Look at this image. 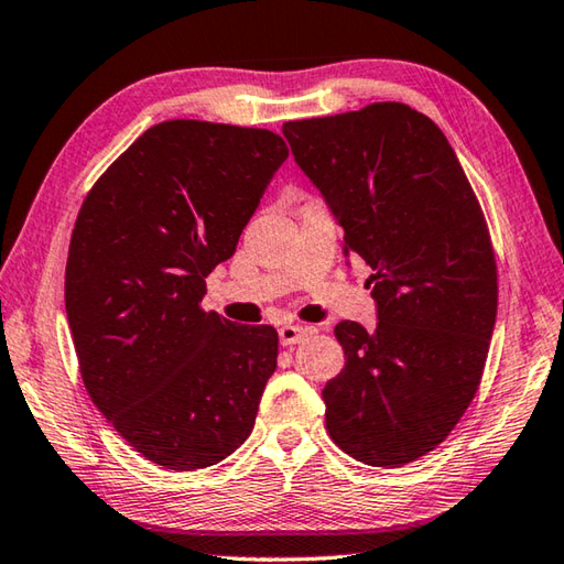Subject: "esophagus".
<instances>
[{"label":"esophagus","instance_id":"esophagus-1","mask_svg":"<svg viewBox=\"0 0 564 564\" xmlns=\"http://www.w3.org/2000/svg\"><path fill=\"white\" fill-rule=\"evenodd\" d=\"M305 335H307V327H301V325H283L279 329V339H281L283 347L297 345V341H301Z\"/></svg>","mask_w":564,"mask_h":564}]
</instances>
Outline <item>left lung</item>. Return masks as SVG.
Instances as JSON below:
<instances>
[{"label":"left lung","instance_id":"8db88e82","mask_svg":"<svg viewBox=\"0 0 564 564\" xmlns=\"http://www.w3.org/2000/svg\"><path fill=\"white\" fill-rule=\"evenodd\" d=\"M295 163L373 269V329L345 319V369L323 389L325 425L364 465L433 452L479 389L496 323L487 223L449 141L401 102L285 121Z\"/></svg>","mask_w":564,"mask_h":564}]
</instances>
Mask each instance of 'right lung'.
Returning a JSON list of instances; mask_svg holds the SVG:
<instances>
[{
	"mask_svg": "<svg viewBox=\"0 0 564 564\" xmlns=\"http://www.w3.org/2000/svg\"><path fill=\"white\" fill-rule=\"evenodd\" d=\"M285 159L289 147L269 129L161 121L77 213L65 313L85 389L153 465H217L257 423L279 335L200 303Z\"/></svg>",
	"mask_w": 564,
	"mask_h": 564,
	"instance_id": "obj_1",
	"label": "right lung"
}]
</instances>
